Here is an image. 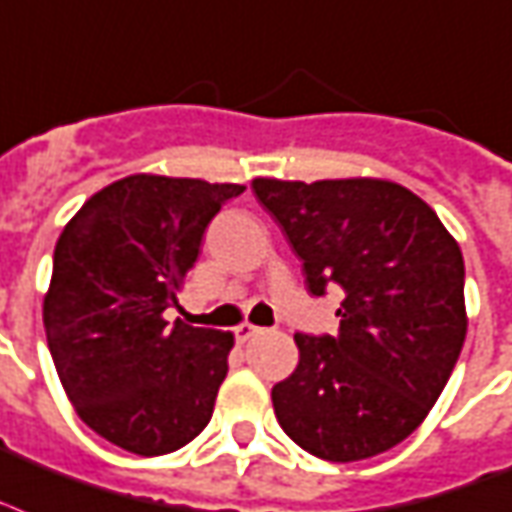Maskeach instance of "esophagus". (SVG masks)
Masks as SVG:
<instances>
[{
    "mask_svg": "<svg viewBox=\"0 0 512 512\" xmlns=\"http://www.w3.org/2000/svg\"><path fill=\"white\" fill-rule=\"evenodd\" d=\"M233 333H236V341H239V343H247L249 338H255V335L260 333V327H255V325H249V322H244V325L236 327Z\"/></svg>",
    "mask_w": 512,
    "mask_h": 512,
    "instance_id": "obj_1",
    "label": "esophagus"
}]
</instances>
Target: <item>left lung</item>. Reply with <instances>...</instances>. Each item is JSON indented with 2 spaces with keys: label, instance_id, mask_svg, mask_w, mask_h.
Here are the masks:
<instances>
[{
  "label": "left lung",
  "instance_id": "obj_1",
  "mask_svg": "<svg viewBox=\"0 0 512 512\" xmlns=\"http://www.w3.org/2000/svg\"><path fill=\"white\" fill-rule=\"evenodd\" d=\"M252 190L303 260L308 292L343 290L338 335L295 333L300 360L273 386L276 419L327 462L384 454L427 419L459 360L462 249L397 182L257 177Z\"/></svg>",
  "mask_w": 512,
  "mask_h": 512
}]
</instances>
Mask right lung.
<instances>
[{
  "instance_id": "1",
  "label": "right lung",
  "mask_w": 512,
  "mask_h": 512,
  "mask_svg": "<svg viewBox=\"0 0 512 512\" xmlns=\"http://www.w3.org/2000/svg\"><path fill=\"white\" fill-rule=\"evenodd\" d=\"M247 190L131 174L66 222L42 306L53 365L77 416L139 456L171 454L209 424L233 335L163 319L206 225Z\"/></svg>"
}]
</instances>
